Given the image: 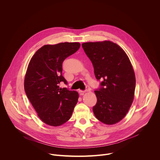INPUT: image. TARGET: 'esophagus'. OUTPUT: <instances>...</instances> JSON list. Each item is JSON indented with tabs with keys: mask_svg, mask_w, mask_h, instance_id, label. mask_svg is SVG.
Returning a JSON list of instances; mask_svg holds the SVG:
<instances>
[{
	"mask_svg": "<svg viewBox=\"0 0 160 160\" xmlns=\"http://www.w3.org/2000/svg\"><path fill=\"white\" fill-rule=\"evenodd\" d=\"M88 92V90L86 89V90H79V94H80V95L83 96V95L85 92Z\"/></svg>",
	"mask_w": 160,
	"mask_h": 160,
	"instance_id": "1",
	"label": "esophagus"
}]
</instances>
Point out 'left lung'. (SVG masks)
Instances as JSON below:
<instances>
[{
  "instance_id": "8db88e82",
  "label": "left lung",
  "mask_w": 160,
  "mask_h": 160,
  "mask_svg": "<svg viewBox=\"0 0 160 160\" xmlns=\"http://www.w3.org/2000/svg\"><path fill=\"white\" fill-rule=\"evenodd\" d=\"M82 48L92 62L100 87L94 92L96 117L103 123L115 124L127 115L133 100L135 77L125 52L111 41L86 42Z\"/></svg>"
}]
</instances>
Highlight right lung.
I'll return each mask as SVG.
<instances>
[{
	"instance_id": "right-lung-1",
	"label": "right lung",
	"mask_w": 160,
	"mask_h": 160,
	"mask_svg": "<svg viewBox=\"0 0 160 160\" xmlns=\"http://www.w3.org/2000/svg\"><path fill=\"white\" fill-rule=\"evenodd\" d=\"M78 42L45 45L32 58L25 78L27 98L42 122L51 126L62 125L69 120L78 102V93L60 83H68L62 75L64 60L80 48Z\"/></svg>"
}]
</instances>
